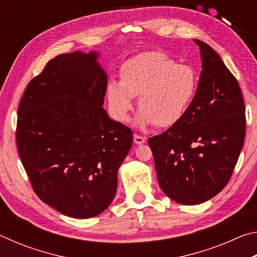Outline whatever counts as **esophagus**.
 Listing matches in <instances>:
<instances>
[{
    "label": "esophagus",
    "instance_id": "obj_1",
    "mask_svg": "<svg viewBox=\"0 0 257 257\" xmlns=\"http://www.w3.org/2000/svg\"><path fill=\"white\" fill-rule=\"evenodd\" d=\"M134 142H135V144L141 145V144H144V143L146 142V138L141 136V135H136V134H135V135H134Z\"/></svg>",
    "mask_w": 257,
    "mask_h": 257
}]
</instances>
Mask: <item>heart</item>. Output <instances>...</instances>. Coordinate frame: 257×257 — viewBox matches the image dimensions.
I'll return each mask as SVG.
<instances>
[{"label":"heart","mask_w":257,"mask_h":257,"mask_svg":"<svg viewBox=\"0 0 257 257\" xmlns=\"http://www.w3.org/2000/svg\"><path fill=\"white\" fill-rule=\"evenodd\" d=\"M198 85L194 68L178 63L160 51H149L129 59L120 69V82L110 81L106 98L113 118L125 122L138 97L137 124L158 128L176 124L193 101Z\"/></svg>","instance_id":"heart-1"}]
</instances>
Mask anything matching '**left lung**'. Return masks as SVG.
Wrapping results in <instances>:
<instances>
[{
	"instance_id": "8db88e82",
	"label": "left lung",
	"mask_w": 257,
	"mask_h": 257,
	"mask_svg": "<svg viewBox=\"0 0 257 257\" xmlns=\"http://www.w3.org/2000/svg\"><path fill=\"white\" fill-rule=\"evenodd\" d=\"M199 46L203 70L185 114L149 139L163 193L184 205L208 201L222 190L245 139V104L236 78L206 43Z\"/></svg>"
}]
</instances>
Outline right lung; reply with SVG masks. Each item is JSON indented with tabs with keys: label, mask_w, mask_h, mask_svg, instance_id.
Wrapping results in <instances>:
<instances>
[{
	"label": "right lung",
	"mask_w": 257,
	"mask_h": 257,
	"mask_svg": "<svg viewBox=\"0 0 257 257\" xmlns=\"http://www.w3.org/2000/svg\"><path fill=\"white\" fill-rule=\"evenodd\" d=\"M97 52L76 51L47 62L18 107L17 147L43 202L75 219L105 211L133 144L127 125L103 108L107 76Z\"/></svg>",
	"instance_id": "obj_1"
}]
</instances>
